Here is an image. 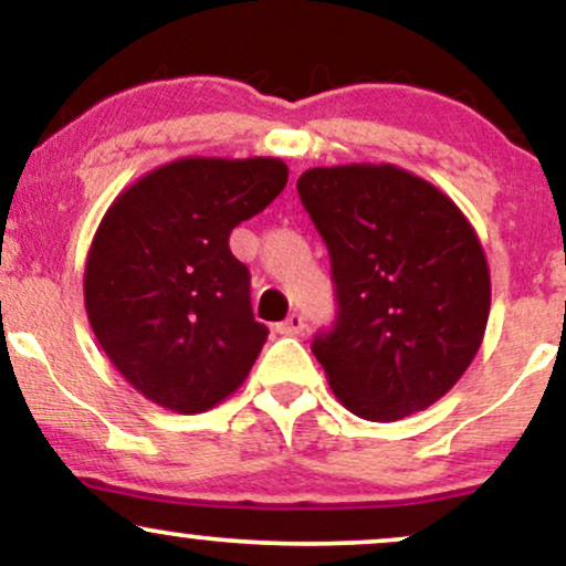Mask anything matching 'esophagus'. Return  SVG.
<instances>
[{
    "mask_svg": "<svg viewBox=\"0 0 566 566\" xmlns=\"http://www.w3.org/2000/svg\"><path fill=\"white\" fill-rule=\"evenodd\" d=\"M303 327H305L303 314H290L287 319L276 324V333L279 335H297V333H303Z\"/></svg>",
    "mask_w": 566,
    "mask_h": 566,
    "instance_id": "1",
    "label": "esophagus"
}]
</instances>
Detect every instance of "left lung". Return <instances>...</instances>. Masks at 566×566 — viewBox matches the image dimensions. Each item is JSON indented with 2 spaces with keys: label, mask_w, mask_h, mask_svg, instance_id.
<instances>
[{
  "label": "left lung",
  "mask_w": 566,
  "mask_h": 566,
  "mask_svg": "<svg viewBox=\"0 0 566 566\" xmlns=\"http://www.w3.org/2000/svg\"><path fill=\"white\" fill-rule=\"evenodd\" d=\"M297 193L333 265L337 316L311 350L335 396L375 423L431 407L486 329L476 231L437 186L394 165L314 167Z\"/></svg>",
  "instance_id": "obj_1"
}]
</instances>
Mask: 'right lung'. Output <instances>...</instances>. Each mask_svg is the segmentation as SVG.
Listing matches in <instances>:
<instances>
[{"mask_svg": "<svg viewBox=\"0 0 566 566\" xmlns=\"http://www.w3.org/2000/svg\"><path fill=\"white\" fill-rule=\"evenodd\" d=\"M287 186L282 159L186 157L143 175L97 226L84 265L90 327L129 386L172 412L242 386L269 327L231 231Z\"/></svg>", "mask_w": 566, "mask_h": 566, "instance_id": "1", "label": "right lung"}]
</instances>
